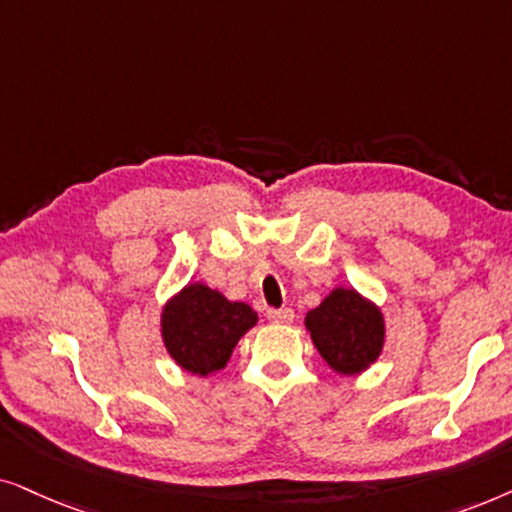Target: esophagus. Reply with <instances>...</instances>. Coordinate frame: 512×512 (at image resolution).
<instances>
[{
	"label": "esophagus",
	"instance_id": "1",
	"mask_svg": "<svg viewBox=\"0 0 512 512\" xmlns=\"http://www.w3.org/2000/svg\"><path fill=\"white\" fill-rule=\"evenodd\" d=\"M267 318L271 320V323L288 325V323H292V320H295V311L288 309V306H285V309H269Z\"/></svg>",
	"mask_w": 512,
	"mask_h": 512
}]
</instances>
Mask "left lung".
<instances>
[{
	"label": "left lung",
	"mask_w": 512,
	"mask_h": 512,
	"mask_svg": "<svg viewBox=\"0 0 512 512\" xmlns=\"http://www.w3.org/2000/svg\"><path fill=\"white\" fill-rule=\"evenodd\" d=\"M304 325L325 363L346 377L367 370L384 349V313L353 288L332 290Z\"/></svg>",
	"instance_id": "1"
}]
</instances>
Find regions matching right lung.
Listing matches in <instances>:
<instances>
[{"label":"right lung","mask_w":512,"mask_h":512,"mask_svg":"<svg viewBox=\"0 0 512 512\" xmlns=\"http://www.w3.org/2000/svg\"><path fill=\"white\" fill-rule=\"evenodd\" d=\"M257 323L245 302H229L222 292L189 283L161 313L163 346L182 370L208 377L229 363L231 351Z\"/></svg>","instance_id":"add662e5"}]
</instances>
